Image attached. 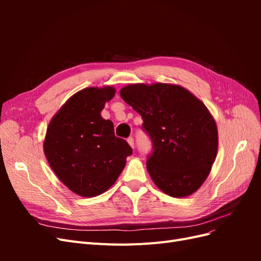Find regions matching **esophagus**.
<instances>
[{"label":"esophagus","instance_id":"34e87169","mask_svg":"<svg viewBox=\"0 0 261 261\" xmlns=\"http://www.w3.org/2000/svg\"><path fill=\"white\" fill-rule=\"evenodd\" d=\"M127 143L129 144V146H130L132 148L135 147V143H134V138H133V137H128V138H127Z\"/></svg>","mask_w":261,"mask_h":261}]
</instances>
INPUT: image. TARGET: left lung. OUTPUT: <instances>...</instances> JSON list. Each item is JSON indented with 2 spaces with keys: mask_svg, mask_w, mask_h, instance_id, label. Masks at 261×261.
Wrapping results in <instances>:
<instances>
[{
  "mask_svg": "<svg viewBox=\"0 0 261 261\" xmlns=\"http://www.w3.org/2000/svg\"><path fill=\"white\" fill-rule=\"evenodd\" d=\"M121 97L143 118L152 143L147 170L154 184L172 197L195 193L207 176L218 150V129L208 109L183 87L126 86Z\"/></svg>",
  "mask_w": 261,
  "mask_h": 261,
  "instance_id": "8db88e82",
  "label": "left lung"
}]
</instances>
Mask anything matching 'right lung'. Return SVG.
Returning <instances> with one entry per match:
<instances>
[{"mask_svg": "<svg viewBox=\"0 0 261 261\" xmlns=\"http://www.w3.org/2000/svg\"><path fill=\"white\" fill-rule=\"evenodd\" d=\"M115 90L86 88L69 98L49 124L44 153L57 176L70 191L94 197L111 187L133 153L114 135L113 123L101 116Z\"/></svg>", "mask_w": 261, "mask_h": 261, "instance_id": "obj_1", "label": "right lung"}]
</instances>
